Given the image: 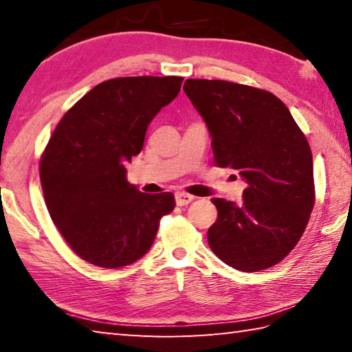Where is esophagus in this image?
I'll list each match as a JSON object with an SVG mask.
<instances>
[{"instance_id":"esophagus-1","label":"esophagus","mask_w":352,"mask_h":352,"mask_svg":"<svg viewBox=\"0 0 352 352\" xmlns=\"http://www.w3.org/2000/svg\"><path fill=\"white\" fill-rule=\"evenodd\" d=\"M192 200H194V197L190 194H186V192H177L175 194V201H177L178 206H186Z\"/></svg>"}]
</instances>
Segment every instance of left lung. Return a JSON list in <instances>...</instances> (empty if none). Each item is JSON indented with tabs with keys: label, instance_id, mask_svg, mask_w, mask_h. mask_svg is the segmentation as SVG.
<instances>
[{
	"label": "left lung",
	"instance_id": "left-lung-1",
	"mask_svg": "<svg viewBox=\"0 0 352 352\" xmlns=\"http://www.w3.org/2000/svg\"><path fill=\"white\" fill-rule=\"evenodd\" d=\"M183 90L212 138L214 162L247 182L242 204L212 199L208 243L241 272L283 261L305 233L315 204L312 152L281 99L226 80L188 79Z\"/></svg>",
	"mask_w": 352,
	"mask_h": 352
}]
</instances>
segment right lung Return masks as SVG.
Masks as SVG:
<instances>
[{
    "mask_svg": "<svg viewBox=\"0 0 352 352\" xmlns=\"http://www.w3.org/2000/svg\"><path fill=\"white\" fill-rule=\"evenodd\" d=\"M183 77L138 76L105 80L57 124L40 160L52 222L83 261L118 269L144 256L172 192L144 194L127 182V162L144 144L155 115L180 93Z\"/></svg>",
    "mask_w": 352,
    "mask_h": 352,
    "instance_id": "add662e5",
    "label": "right lung"
}]
</instances>
